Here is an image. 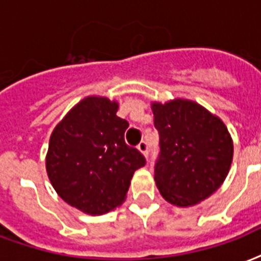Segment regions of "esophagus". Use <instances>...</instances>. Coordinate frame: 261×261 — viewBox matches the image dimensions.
Returning <instances> with one entry per match:
<instances>
[{
    "mask_svg": "<svg viewBox=\"0 0 261 261\" xmlns=\"http://www.w3.org/2000/svg\"><path fill=\"white\" fill-rule=\"evenodd\" d=\"M137 148H138L139 152L142 153V154H144V156L148 157L149 148H148V144H146V142H145V141H142V142H139V145H138V146H137Z\"/></svg>",
    "mask_w": 261,
    "mask_h": 261,
    "instance_id": "obj_1",
    "label": "esophagus"
}]
</instances>
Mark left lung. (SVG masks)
I'll return each instance as SVG.
<instances>
[{"label": "left lung", "instance_id": "8db88e82", "mask_svg": "<svg viewBox=\"0 0 261 261\" xmlns=\"http://www.w3.org/2000/svg\"><path fill=\"white\" fill-rule=\"evenodd\" d=\"M160 135L154 180L164 200L192 206L214 194L232 162V139L224 123L190 99L152 104Z\"/></svg>", "mask_w": 261, "mask_h": 261}]
</instances>
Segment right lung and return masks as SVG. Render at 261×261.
Instances as JSON below:
<instances>
[{"label":"right lung","mask_w":261,"mask_h":261,"mask_svg":"<svg viewBox=\"0 0 261 261\" xmlns=\"http://www.w3.org/2000/svg\"><path fill=\"white\" fill-rule=\"evenodd\" d=\"M117 108L107 97H86L50 135L47 176L67 204L87 215L122 205L135 170L146 163L138 149L124 142L128 122L116 116Z\"/></svg>","instance_id":"right-lung-1"}]
</instances>
